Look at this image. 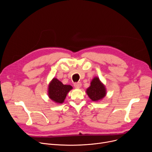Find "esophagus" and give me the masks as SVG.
<instances>
[{
	"instance_id": "obj_1",
	"label": "esophagus",
	"mask_w": 152,
	"mask_h": 152,
	"mask_svg": "<svg viewBox=\"0 0 152 152\" xmlns=\"http://www.w3.org/2000/svg\"><path fill=\"white\" fill-rule=\"evenodd\" d=\"M74 86L76 88H79L81 86V83L80 82H77V83H74Z\"/></svg>"
}]
</instances>
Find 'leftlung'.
Listing matches in <instances>:
<instances>
[{"label":"left lung","instance_id":"1","mask_svg":"<svg viewBox=\"0 0 152 152\" xmlns=\"http://www.w3.org/2000/svg\"><path fill=\"white\" fill-rule=\"evenodd\" d=\"M86 92L92 101L96 102L105 96L106 89L105 86L100 81L99 78L95 77L92 79L91 86L87 89Z\"/></svg>","mask_w":152,"mask_h":152}]
</instances>
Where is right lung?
I'll use <instances>...</instances> for the list:
<instances>
[{"label":"right lung","mask_w":152,"mask_h":152,"mask_svg":"<svg viewBox=\"0 0 152 152\" xmlns=\"http://www.w3.org/2000/svg\"><path fill=\"white\" fill-rule=\"evenodd\" d=\"M73 89L70 85H64L58 79L53 78L49 86V98L57 103H62L68 92Z\"/></svg>","instance_id":"add662e5"}]
</instances>
